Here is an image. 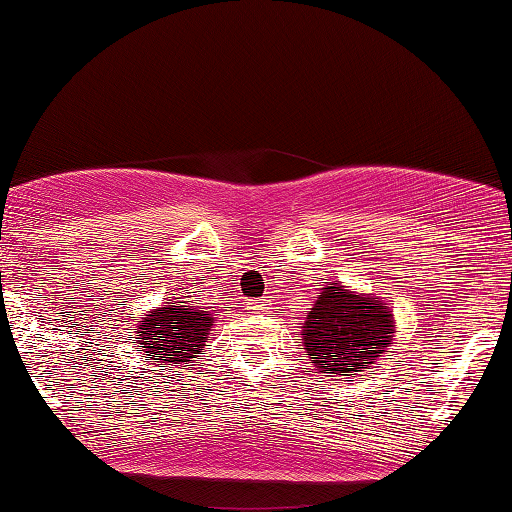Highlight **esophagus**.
<instances>
[{
	"instance_id": "34e87169",
	"label": "esophagus",
	"mask_w": 512,
	"mask_h": 512,
	"mask_svg": "<svg viewBox=\"0 0 512 512\" xmlns=\"http://www.w3.org/2000/svg\"><path fill=\"white\" fill-rule=\"evenodd\" d=\"M248 309H253L255 314H264V311L271 309V300H266V298H262V300H253V302H250V307H248Z\"/></svg>"
}]
</instances>
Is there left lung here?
<instances>
[{
    "mask_svg": "<svg viewBox=\"0 0 512 512\" xmlns=\"http://www.w3.org/2000/svg\"><path fill=\"white\" fill-rule=\"evenodd\" d=\"M302 345L320 372L334 377L370 368L393 341V311L377 296L329 284L302 325Z\"/></svg>",
    "mask_w": 512,
    "mask_h": 512,
    "instance_id": "left-lung-1",
    "label": "left lung"
}]
</instances>
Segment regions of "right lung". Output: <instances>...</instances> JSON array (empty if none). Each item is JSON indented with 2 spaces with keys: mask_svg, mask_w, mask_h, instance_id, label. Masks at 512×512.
Here are the masks:
<instances>
[{
  "mask_svg": "<svg viewBox=\"0 0 512 512\" xmlns=\"http://www.w3.org/2000/svg\"><path fill=\"white\" fill-rule=\"evenodd\" d=\"M212 323L214 314L210 311L189 307V302L178 305V300H171L140 320L137 325L140 350L146 352V359L158 363L160 370L173 363L192 361L210 339Z\"/></svg>",
  "mask_w": 512,
  "mask_h": 512,
  "instance_id": "right-lung-1",
  "label": "right lung"
}]
</instances>
